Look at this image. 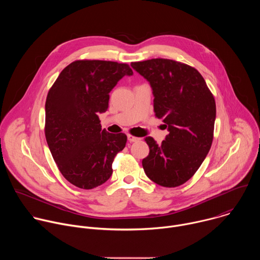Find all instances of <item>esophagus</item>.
Masks as SVG:
<instances>
[{"label":"esophagus","instance_id":"1","mask_svg":"<svg viewBox=\"0 0 260 260\" xmlns=\"http://www.w3.org/2000/svg\"><path fill=\"white\" fill-rule=\"evenodd\" d=\"M127 140H128V142H131V143H133V142H137V141H139L140 140V138H138V137H135V136H133V135H127Z\"/></svg>","mask_w":260,"mask_h":260}]
</instances>
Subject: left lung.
Listing matches in <instances>:
<instances>
[{"instance_id":"left-lung-1","label":"left lung","mask_w":260,"mask_h":260,"mask_svg":"<svg viewBox=\"0 0 260 260\" xmlns=\"http://www.w3.org/2000/svg\"><path fill=\"white\" fill-rule=\"evenodd\" d=\"M131 66L150 83L155 116L169 135L158 145L147 137L145 174L164 187H177L199 170L213 142L216 104L200 72L180 61L152 58Z\"/></svg>"}]
</instances>
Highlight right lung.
Masks as SVG:
<instances>
[{
    "mask_svg": "<svg viewBox=\"0 0 260 260\" xmlns=\"http://www.w3.org/2000/svg\"><path fill=\"white\" fill-rule=\"evenodd\" d=\"M133 70L126 63L76 60L67 66L48 91L45 137L62 176L76 187L92 189L112 175L126 136L102 129L99 113L109 106V92Z\"/></svg>",
    "mask_w": 260,
    "mask_h": 260,
    "instance_id": "obj_1",
    "label": "right lung"
}]
</instances>
